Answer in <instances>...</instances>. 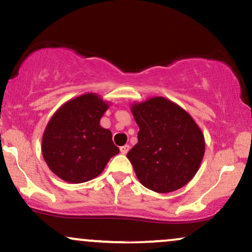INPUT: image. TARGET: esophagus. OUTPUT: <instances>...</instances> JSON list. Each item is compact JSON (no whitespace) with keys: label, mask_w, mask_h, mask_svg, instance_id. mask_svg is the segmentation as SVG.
I'll return each instance as SVG.
<instances>
[{"label":"esophagus","mask_w":252,"mask_h":252,"mask_svg":"<svg viewBox=\"0 0 252 252\" xmlns=\"http://www.w3.org/2000/svg\"><path fill=\"white\" fill-rule=\"evenodd\" d=\"M128 151H129V146H128V145H124V146L120 147V152L123 153V155H126V153L128 152Z\"/></svg>","instance_id":"1"}]
</instances>
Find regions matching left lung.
<instances>
[{
    "instance_id": "left-lung-1",
    "label": "left lung",
    "mask_w": 252,
    "mask_h": 252,
    "mask_svg": "<svg viewBox=\"0 0 252 252\" xmlns=\"http://www.w3.org/2000/svg\"><path fill=\"white\" fill-rule=\"evenodd\" d=\"M139 126L138 144L127 153L145 188L167 193L183 188L202 164L205 141L185 109L162 96L131 107Z\"/></svg>"
}]
</instances>
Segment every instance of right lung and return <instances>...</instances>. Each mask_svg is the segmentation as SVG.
I'll return each instance as SVG.
<instances>
[{
	"label": "right lung",
	"mask_w": 252,
	"mask_h": 252,
	"mask_svg": "<svg viewBox=\"0 0 252 252\" xmlns=\"http://www.w3.org/2000/svg\"><path fill=\"white\" fill-rule=\"evenodd\" d=\"M107 108L99 95L87 93L63 103L50 118L42 137V156L59 178L73 184L88 182L119 153L112 132L100 126Z\"/></svg>",
	"instance_id": "1"
}]
</instances>
